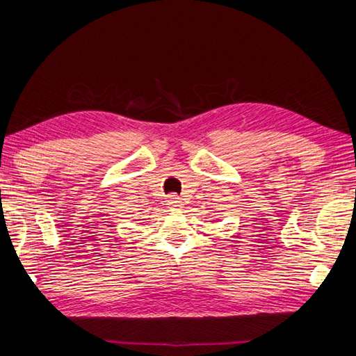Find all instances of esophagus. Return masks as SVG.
I'll return each mask as SVG.
<instances>
[{
  "label": "esophagus",
  "instance_id": "34e87169",
  "mask_svg": "<svg viewBox=\"0 0 356 356\" xmlns=\"http://www.w3.org/2000/svg\"><path fill=\"white\" fill-rule=\"evenodd\" d=\"M168 207L170 209H179V207H182V200H180L177 195H170V197H168Z\"/></svg>",
  "mask_w": 356,
  "mask_h": 356
}]
</instances>
